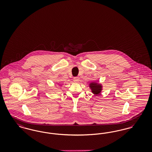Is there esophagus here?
I'll use <instances>...</instances> for the list:
<instances>
[{"instance_id":"34e87169","label":"esophagus","mask_w":152,"mask_h":152,"mask_svg":"<svg viewBox=\"0 0 152 152\" xmlns=\"http://www.w3.org/2000/svg\"><path fill=\"white\" fill-rule=\"evenodd\" d=\"M73 81L75 83H78L79 81V78L77 77H75L73 78Z\"/></svg>"}]
</instances>
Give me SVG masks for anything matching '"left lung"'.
Listing matches in <instances>:
<instances>
[{
  "mask_svg": "<svg viewBox=\"0 0 152 152\" xmlns=\"http://www.w3.org/2000/svg\"><path fill=\"white\" fill-rule=\"evenodd\" d=\"M89 87L91 92L94 95L100 94L102 90V86L100 83L96 81H92L89 84Z\"/></svg>",
  "mask_w": 152,
  "mask_h": 152,
  "instance_id": "left-lung-1",
  "label": "left lung"
}]
</instances>
